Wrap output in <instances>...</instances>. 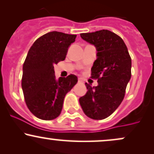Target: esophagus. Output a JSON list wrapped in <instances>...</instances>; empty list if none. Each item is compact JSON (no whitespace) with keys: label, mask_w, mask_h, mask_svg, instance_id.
I'll list each match as a JSON object with an SVG mask.
<instances>
[{"label":"esophagus","mask_w":154,"mask_h":154,"mask_svg":"<svg viewBox=\"0 0 154 154\" xmlns=\"http://www.w3.org/2000/svg\"><path fill=\"white\" fill-rule=\"evenodd\" d=\"M78 82H81V83H82V82H83L82 79H81V78H80V77H79V78H78Z\"/></svg>","instance_id":"esophagus-1"}]
</instances>
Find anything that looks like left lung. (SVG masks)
Here are the masks:
<instances>
[{
    "mask_svg": "<svg viewBox=\"0 0 154 154\" xmlns=\"http://www.w3.org/2000/svg\"><path fill=\"white\" fill-rule=\"evenodd\" d=\"M80 36L97 50L91 78L97 79L98 85L85 83L88 91L79 99V104L88 117L105 119L123 101L131 77V58L123 40L112 31L103 29Z\"/></svg>",
    "mask_w": 154,
    "mask_h": 154,
    "instance_id": "left-lung-1",
    "label": "left lung"
}]
</instances>
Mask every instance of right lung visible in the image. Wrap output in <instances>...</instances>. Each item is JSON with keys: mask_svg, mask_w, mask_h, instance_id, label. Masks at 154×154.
<instances>
[{"mask_svg": "<svg viewBox=\"0 0 154 154\" xmlns=\"http://www.w3.org/2000/svg\"><path fill=\"white\" fill-rule=\"evenodd\" d=\"M77 35L51 31L31 46L23 65L21 87L28 108L36 118L55 119L60 115L65 95L77 82L69 75L57 79L54 64L64 61Z\"/></svg>", "mask_w": 154, "mask_h": 154, "instance_id": "obj_1", "label": "right lung"}]
</instances>
